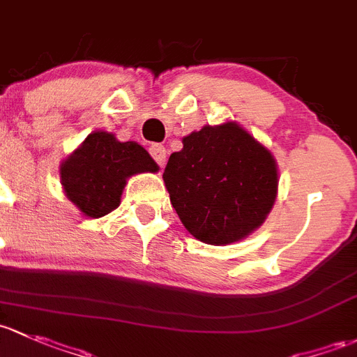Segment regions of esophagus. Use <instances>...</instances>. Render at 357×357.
I'll use <instances>...</instances> for the list:
<instances>
[{
    "mask_svg": "<svg viewBox=\"0 0 357 357\" xmlns=\"http://www.w3.org/2000/svg\"><path fill=\"white\" fill-rule=\"evenodd\" d=\"M149 150H150V155H152V159L155 160L160 167H164V164H166V157H167L166 147L160 144H152Z\"/></svg>",
    "mask_w": 357,
    "mask_h": 357,
    "instance_id": "1",
    "label": "esophagus"
}]
</instances>
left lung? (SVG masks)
<instances>
[{
  "label": "left lung",
  "instance_id": "obj_1",
  "mask_svg": "<svg viewBox=\"0 0 357 357\" xmlns=\"http://www.w3.org/2000/svg\"><path fill=\"white\" fill-rule=\"evenodd\" d=\"M162 178L183 226L202 243L219 246L264 224L277 198L279 169L268 149L227 121L183 138Z\"/></svg>",
  "mask_w": 357,
  "mask_h": 357
}]
</instances>
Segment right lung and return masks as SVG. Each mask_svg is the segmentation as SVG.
Masks as SVG:
<instances>
[{
  "instance_id": "right-lung-1",
  "label": "right lung",
  "mask_w": 357,
  "mask_h": 357,
  "mask_svg": "<svg viewBox=\"0 0 357 357\" xmlns=\"http://www.w3.org/2000/svg\"><path fill=\"white\" fill-rule=\"evenodd\" d=\"M157 171L159 166L142 145L116 140L107 131L90 133L59 167L68 200L92 219L119 207L130 176Z\"/></svg>"
}]
</instances>
